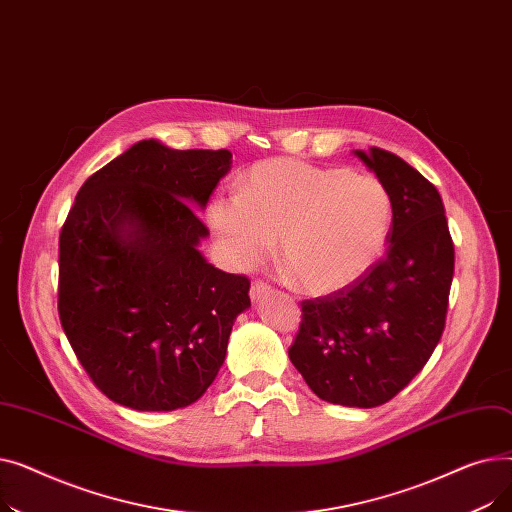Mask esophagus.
Instances as JSON below:
<instances>
[{
	"instance_id": "obj_1",
	"label": "esophagus",
	"mask_w": 512,
	"mask_h": 512,
	"mask_svg": "<svg viewBox=\"0 0 512 512\" xmlns=\"http://www.w3.org/2000/svg\"><path fill=\"white\" fill-rule=\"evenodd\" d=\"M270 290H272L270 284L259 280V278H255V280L251 282V299H253V301H259L261 297H265V294H270Z\"/></svg>"
}]
</instances>
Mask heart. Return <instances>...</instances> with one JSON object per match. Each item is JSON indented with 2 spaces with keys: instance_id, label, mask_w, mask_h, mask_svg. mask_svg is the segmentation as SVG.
<instances>
[{
  "instance_id": "heart-1",
  "label": "heart",
  "mask_w": 512,
  "mask_h": 512,
  "mask_svg": "<svg viewBox=\"0 0 512 512\" xmlns=\"http://www.w3.org/2000/svg\"><path fill=\"white\" fill-rule=\"evenodd\" d=\"M209 222L240 267L270 255L311 294L359 280L380 257L392 224L388 188L371 174L321 168L299 159H267L242 176L240 193H218Z\"/></svg>"
}]
</instances>
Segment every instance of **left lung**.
<instances>
[{"label": "left lung", "mask_w": 512, "mask_h": 512, "mask_svg": "<svg viewBox=\"0 0 512 512\" xmlns=\"http://www.w3.org/2000/svg\"><path fill=\"white\" fill-rule=\"evenodd\" d=\"M355 153L392 199L388 253L353 284L301 303L288 357L321 400L371 409L405 388L440 342L454 245L432 182L386 149Z\"/></svg>", "instance_id": "1"}]
</instances>
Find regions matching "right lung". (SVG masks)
<instances>
[{"mask_svg": "<svg viewBox=\"0 0 512 512\" xmlns=\"http://www.w3.org/2000/svg\"><path fill=\"white\" fill-rule=\"evenodd\" d=\"M228 149L141 141L85 180L60 232L58 313L93 384L134 411H174L211 386L251 280L197 251Z\"/></svg>", "mask_w": 512, "mask_h": 512, "instance_id": "1", "label": "right lung"}]
</instances>
